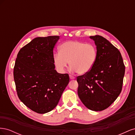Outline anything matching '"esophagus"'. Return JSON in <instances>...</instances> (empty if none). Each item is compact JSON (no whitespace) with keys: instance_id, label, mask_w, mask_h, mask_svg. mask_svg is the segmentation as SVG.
<instances>
[{"instance_id":"obj_1","label":"esophagus","mask_w":135,"mask_h":135,"mask_svg":"<svg viewBox=\"0 0 135 135\" xmlns=\"http://www.w3.org/2000/svg\"><path fill=\"white\" fill-rule=\"evenodd\" d=\"M69 76H70V79H74L75 78L74 76H73L71 75H69Z\"/></svg>"}]
</instances>
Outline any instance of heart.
I'll use <instances>...</instances> for the list:
<instances>
[{"instance_id": "b5f03b06", "label": "heart", "mask_w": 135, "mask_h": 135, "mask_svg": "<svg viewBox=\"0 0 135 135\" xmlns=\"http://www.w3.org/2000/svg\"><path fill=\"white\" fill-rule=\"evenodd\" d=\"M97 58V49L95 44L71 40L60 46L59 53L54 56V62L57 69L63 72L69 62L73 71L83 75L91 70Z\"/></svg>"}]
</instances>
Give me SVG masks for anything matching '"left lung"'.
<instances>
[{
    "label": "left lung",
    "mask_w": 135,
    "mask_h": 135,
    "mask_svg": "<svg viewBox=\"0 0 135 135\" xmlns=\"http://www.w3.org/2000/svg\"><path fill=\"white\" fill-rule=\"evenodd\" d=\"M97 49L96 62L87 74L77 76L78 94L83 104L93 111H102L120 95L125 66L120 52L100 35L91 36Z\"/></svg>",
    "instance_id": "8db88e82"
}]
</instances>
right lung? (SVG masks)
<instances>
[{
  "instance_id": "1",
  "label": "right lung",
  "mask_w": 135,
  "mask_h": 135,
  "mask_svg": "<svg viewBox=\"0 0 135 135\" xmlns=\"http://www.w3.org/2000/svg\"><path fill=\"white\" fill-rule=\"evenodd\" d=\"M59 36L38 37L18 52L13 69L19 99L39 114L51 111L58 104L69 82L68 74L55 70L54 48Z\"/></svg>"
}]
</instances>
